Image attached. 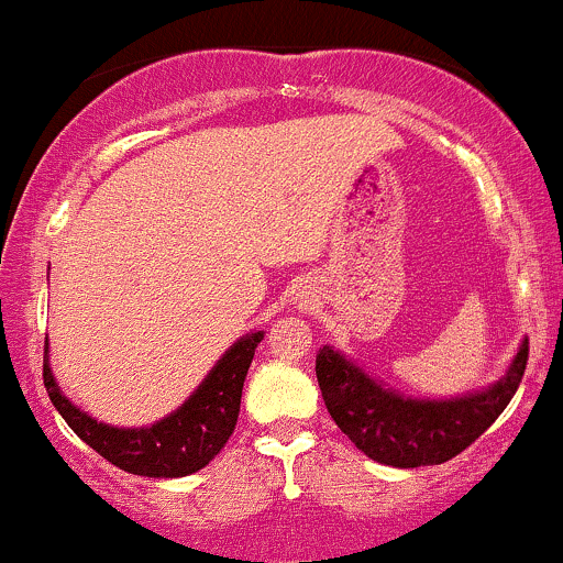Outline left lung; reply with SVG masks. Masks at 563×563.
Returning <instances> with one entry per match:
<instances>
[{"instance_id": "obj_1", "label": "left lung", "mask_w": 563, "mask_h": 563, "mask_svg": "<svg viewBox=\"0 0 563 563\" xmlns=\"http://www.w3.org/2000/svg\"><path fill=\"white\" fill-rule=\"evenodd\" d=\"M529 341L516 349L508 371L484 389L457 397H407L325 344L318 352V384L328 412L371 461L394 468L439 466L476 442L519 389Z\"/></svg>"}]
</instances>
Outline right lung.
Returning a JSON list of instances; mask_svg holds the SVG:
<instances>
[{"label": "right lung", "mask_w": 563, "mask_h": 563, "mask_svg": "<svg viewBox=\"0 0 563 563\" xmlns=\"http://www.w3.org/2000/svg\"><path fill=\"white\" fill-rule=\"evenodd\" d=\"M262 339L264 331L241 335L177 410L137 429L102 423L70 402L49 365V341L44 344V386L74 434L113 466L151 479H177L209 466L228 444L241 412L245 373Z\"/></svg>", "instance_id": "1"}]
</instances>
